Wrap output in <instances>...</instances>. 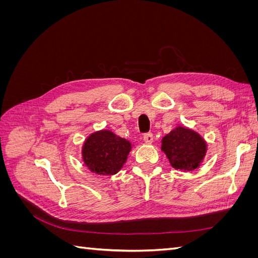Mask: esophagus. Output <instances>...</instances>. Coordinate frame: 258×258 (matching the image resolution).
<instances>
[{
    "mask_svg": "<svg viewBox=\"0 0 258 258\" xmlns=\"http://www.w3.org/2000/svg\"><path fill=\"white\" fill-rule=\"evenodd\" d=\"M143 140H144V142H145L146 144H152L153 140H154L153 134H151V132H148V134H145V135L143 136Z\"/></svg>",
    "mask_w": 258,
    "mask_h": 258,
    "instance_id": "esophagus-1",
    "label": "esophagus"
}]
</instances>
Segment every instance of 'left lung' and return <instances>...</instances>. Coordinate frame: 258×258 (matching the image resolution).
I'll list each match as a JSON object with an SVG mask.
<instances>
[{"instance_id":"obj_1","label":"left lung","mask_w":258,"mask_h":258,"mask_svg":"<svg viewBox=\"0 0 258 258\" xmlns=\"http://www.w3.org/2000/svg\"><path fill=\"white\" fill-rule=\"evenodd\" d=\"M161 150L173 168L191 171L206 156L207 143L196 131L178 126L162 138Z\"/></svg>"}]
</instances>
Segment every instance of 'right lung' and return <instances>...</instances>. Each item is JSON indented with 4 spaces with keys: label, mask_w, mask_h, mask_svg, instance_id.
I'll use <instances>...</instances> for the list:
<instances>
[{
    "label": "right lung",
    "mask_w": 258,
    "mask_h": 258,
    "mask_svg": "<svg viewBox=\"0 0 258 258\" xmlns=\"http://www.w3.org/2000/svg\"><path fill=\"white\" fill-rule=\"evenodd\" d=\"M131 151V143L112 131L101 130L90 135L83 145V160L92 172L112 175L118 172Z\"/></svg>",
    "instance_id": "obj_1"
}]
</instances>
